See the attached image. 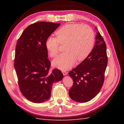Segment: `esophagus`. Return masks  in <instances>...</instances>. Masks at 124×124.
Returning <instances> with one entry per match:
<instances>
[{
	"mask_svg": "<svg viewBox=\"0 0 124 124\" xmlns=\"http://www.w3.org/2000/svg\"><path fill=\"white\" fill-rule=\"evenodd\" d=\"M62 73L64 75H66L67 74V72L65 71H62Z\"/></svg>",
	"mask_w": 124,
	"mask_h": 124,
	"instance_id": "1",
	"label": "esophagus"
}]
</instances>
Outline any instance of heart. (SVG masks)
Segmentation results:
<instances>
[{
	"mask_svg": "<svg viewBox=\"0 0 124 124\" xmlns=\"http://www.w3.org/2000/svg\"><path fill=\"white\" fill-rule=\"evenodd\" d=\"M56 37L49 36L45 42L50 56L55 57L61 44H65L64 52L52 62L53 66L61 70L72 67L76 60L82 61L92 51L94 43L93 31L88 26L78 23L64 25L56 32Z\"/></svg>",
	"mask_w": 124,
	"mask_h": 124,
	"instance_id": "b5f03b06",
	"label": "heart"
}]
</instances>
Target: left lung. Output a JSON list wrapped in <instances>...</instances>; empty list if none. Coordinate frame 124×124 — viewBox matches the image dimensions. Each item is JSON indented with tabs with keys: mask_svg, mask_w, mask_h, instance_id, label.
<instances>
[{
	"mask_svg": "<svg viewBox=\"0 0 124 124\" xmlns=\"http://www.w3.org/2000/svg\"><path fill=\"white\" fill-rule=\"evenodd\" d=\"M107 64L106 44L98 31L92 51L68 73L74 82L69 90L70 98L77 102H85L94 97L102 86Z\"/></svg>",
	"mask_w": 124,
	"mask_h": 124,
	"instance_id": "left-lung-1",
	"label": "left lung"
}]
</instances>
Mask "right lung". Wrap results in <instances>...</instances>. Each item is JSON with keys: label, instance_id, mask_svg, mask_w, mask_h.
Here are the masks:
<instances>
[{"label": "right lung", "instance_id": "right-lung-1", "mask_svg": "<svg viewBox=\"0 0 124 124\" xmlns=\"http://www.w3.org/2000/svg\"><path fill=\"white\" fill-rule=\"evenodd\" d=\"M60 25L40 22L31 24L23 32L17 42L14 67L23 95L34 103H42L51 96L53 84L63 78L61 71H49L45 42Z\"/></svg>", "mask_w": 124, "mask_h": 124}]
</instances>
